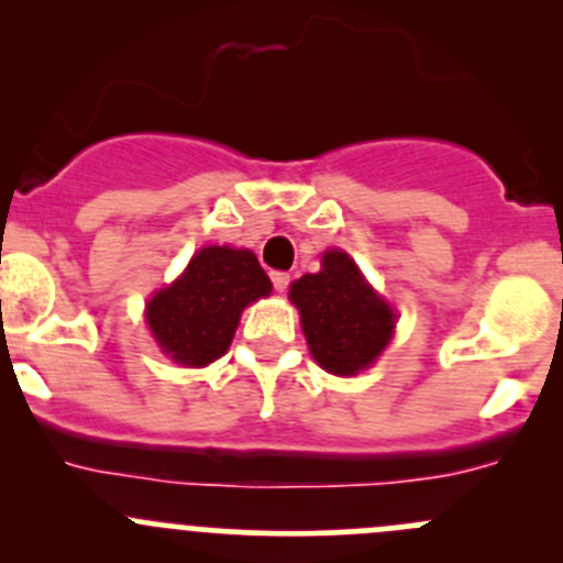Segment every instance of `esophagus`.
Returning <instances> with one entry per match:
<instances>
[{
	"label": "esophagus",
	"mask_w": 563,
	"mask_h": 563,
	"mask_svg": "<svg viewBox=\"0 0 563 563\" xmlns=\"http://www.w3.org/2000/svg\"><path fill=\"white\" fill-rule=\"evenodd\" d=\"M288 283H291V277H288V272H272V286H275V291H286Z\"/></svg>",
	"instance_id": "1"
}]
</instances>
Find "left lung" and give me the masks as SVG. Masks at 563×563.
I'll return each instance as SVG.
<instances>
[{"mask_svg":"<svg viewBox=\"0 0 563 563\" xmlns=\"http://www.w3.org/2000/svg\"><path fill=\"white\" fill-rule=\"evenodd\" d=\"M288 297L299 308L310 354L323 371L354 376L387 349L395 313L340 250H329L321 272L299 277Z\"/></svg>","mask_w":563,"mask_h":563,"instance_id":"8db88e82","label":"left lung"}]
</instances>
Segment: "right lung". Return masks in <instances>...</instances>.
<instances>
[{"mask_svg":"<svg viewBox=\"0 0 563 563\" xmlns=\"http://www.w3.org/2000/svg\"><path fill=\"white\" fill-rule=\"evenodd\" d=\"M272 283L250 250L203 247L185 275L146 305L161 349L187 367H203L225 354L242 310L266 297Z\"/></svg>","mask_w":563,"mask_h":563,"instance_id":"right-lung-1","label":"right lung"}]
</instances>
